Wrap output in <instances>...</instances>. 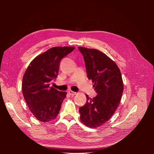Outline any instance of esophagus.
Instances as JSON below:
<instances>
[{
  "instance_id": "1",
  "label": "esophagus",
  "mask_w": 154,
  "mask_h": 154,
  "mask_svg": "<svg viewBox=\"0 0 154 154\" xmlns=\"http://www.w3.org/2000/svg\"><path fill=\"white\" fill-rule=\"evenodd\" d=\"M69 94L71 96H75V95H76L77 94V93L76 92H72V91H71V90H69Z\"/></svg>"
}]
</instances>
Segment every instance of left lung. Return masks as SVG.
<instances>
[{
    "label": "left lung",
    "instance_id": "8db88e82",
    "mask_svg": "<svg viewBox=\"0 0 154 154\" xmlns=\"http://www.w3.org/2000/svg\"><path fill=\"white\" fill-rule=\"evenodd\" d=\"M84 58L87 75L92 79L97 96L90 98L79 108L83 124L96 128L102 126L113 116L120 103L124 84L120 70L103 52L95 49L78 48Z\"/></svg>",
    "mask_w": 154,
    "mask_h": 154
}]
</instances>
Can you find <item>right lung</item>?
Masks as SVG:
<instances>
[{"label": "right lung", "mask_w": 154, "mask_h": 154, "mask_svg": "<svg viewBox=\"0 0 154 154\" xmlns=\"http://www.w3.org/2000/svg\"><path fill=\"white\" fill-rule=\"evenodd\" d=\"M74 47H55L40 54L30 62L22 79V92L34 116L41 122L58 116L66 92L50 87L58 77L60 62L74 50Z\"/></svg>", "instance_id": "obj_1"}]
</instances>
